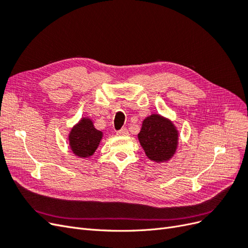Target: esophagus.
<instances>
[{"label": "esophagus", "instance_id": "34e87169", "mask_svg": "<svg viewBox=\"0 0 248 248\" xmlns=\"http://www.w3.org/2000/svg\"><path fill=\"white\" fill-rule=\"evenodd\" d=\"M128 129L127 128H122V129H120V130H118L117 131V136H119V137H126V136H128Z\"/></svg>", "mask_w": 248, "mask_h": 248}]
</instances>
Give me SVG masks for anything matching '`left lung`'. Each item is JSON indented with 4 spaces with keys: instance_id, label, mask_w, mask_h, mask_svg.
Segmentation results:
<instances>
[{
    "instance_id": "left-lung-1",
    "label": "left lung",
    "mask_w": 248,
    "mask_h": 248,
    "mask_svg": "<svg viewBox=\"0 0 248 248\" xmlns=\"http://www.w3.org/2000/svg\"><path fill=\"white\" fill-rule=\"evenodd\" d=\"M139 140L150 159L164 161L176 152L178 132L169 120L159 115H152L142 122Z\"/></svg>"
}]
</instances>
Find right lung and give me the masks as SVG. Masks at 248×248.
Instances as JSON below:
<instances>
[{
    "label": "right lung",
    "mask_w": 248,
    "mask_h": 248,
    "mask_svg": "<svg viewBox=\"0 0 248 248\" xmlns=\"http://www.w3.org/2000/svg\"><path fill=\"white\" fill-rule=\"evenodd\" d=\"M101 138L102 132L95 129L89 119H82L69 136L71 150L79 157L91 156L98 147Z\"/></svg>",
    "instance_id": "1"
}]
</instances>
